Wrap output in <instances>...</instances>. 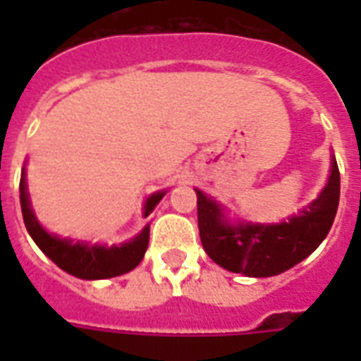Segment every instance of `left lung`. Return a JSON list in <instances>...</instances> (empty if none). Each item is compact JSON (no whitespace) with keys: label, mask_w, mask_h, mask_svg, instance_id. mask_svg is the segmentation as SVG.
<instances>
[{"label":"left lung","mask_w":361,"mask_h":361,"mask_svg":"<svg viewBox=\"0 0 361 361\" xmlns=\"http://www.w3.org/2000/svg\"><path fill=\"white\" fill-rule=\"evenodd\" d=\"M336 159L324 191L298 217L281 225H228L214 200L197 189L198 231L204 251L215 264L247 277H269L296 266L322 243L339 206Z\"/></svg>","instance_id":"left-lung-1"}]
</instances>
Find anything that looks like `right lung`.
I'll list each match as a JSON object with an SVG mask.
<instances>
[{"label":"right lung","mask_w":361,"mask_h":361,"mask_svg":"<svg viewBox=\"0 0 361 361\" xmlns=\"http://www.w3.org/2000/svg\"><path fill=\"white\" fill-rule=\"evenodd\" d=\"M164 197V192H155L146 200L144 206V217L152 214L159 200ZM20 206L24 215L25 228L30 232L39 249L47 255L54 264L65 269L67 274L80 277V279H109L116 275L127 274L136 268L144 258L149 241V226L138 234L133 241L123 245L103 247V245H86V243H73L69 240H59L50 236L39 223L30 208L27 191H25V180L22 174L20 180Z\"/></svg>","instance_id":"add662e5"}]
</instances>
